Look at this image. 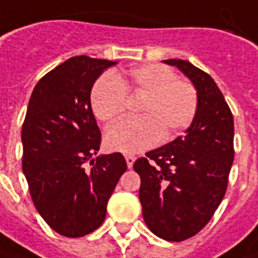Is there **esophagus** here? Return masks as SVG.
<instances>
[{
    "label": "esophagus",
    "instance_id": "1",
    "mask_svg": "<svg viewBox=\"0 0 258 258\" xmlns=\"http://www.w3.org/2000/svg\"><path fill=\"white\" fill-rule=\"evenodd\" d=\"M125 162H127V166L131 169V167H133V165H134V162H135L134 155H125Z\"/></svg>",
    "mask_w": 258,
    "mask_h": 258
}]
</instances>
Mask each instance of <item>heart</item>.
I'll return each instance as SVG.
<instances>
[{
  "mask_svg": "<svg viewBox=\"0 0 258 258\" xmlns=\"http://www.w3.org/2000/svg\"><path fill=\"white\" fill-rule=\"evenodd\" d=\"M127 93H144L138 106L141 117L124 120L106 133L111 151L134 154L154 147L190 125L198 109V93L190 81L179 79L169 67L144 64L127 75L104 74L93 84L91 107L95 117L113 124L123 116Z\"/></svg>",
  "mask_w": 258,
  "mask_h": 258,
  "instance_id": "b5f03b06",
  "label": "heart"
}]
</instances>
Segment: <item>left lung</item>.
Returning a JSON list of instances; mask_svg holds the SVG:
<instances>
[{"label": "left lung", "instance_id": "8db88e82", "mask_svg": "<svg viewBox=\"0 0 258 258\" xmlns=\"http://www.w3.org/2000/svg\"><path fill=\"white\" fill-rule=\"evenodd\" d=\"M196 86L197 114L185 134L135 160L140 201L149 230L169 242L197 235L228 188L233 158V116L210 75L184 60H165Z\"/></svg>", "mask_w": 258, "mask_h": 258}]
</instances>
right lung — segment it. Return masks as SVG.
Listing matches in <instances>:
<instances>
[{"label":"right lung","mask_w":258,"mask_h":258,"mask_svg":"<svg viewBox=\"0 0 258 258\" xmlns=\"http://www.w3.org/2000/svg\"><path fill=\"white\" fill-rule=\"evenodd\" d=\"M114 61L78 55L36 84L22 125V169L41 218L57 233L81 237L103 223L107 201L127 170L120 152L100 155L91 107L95 81Z\"/></svg>","instance_id":"right-lung-1"}]
</instances>
